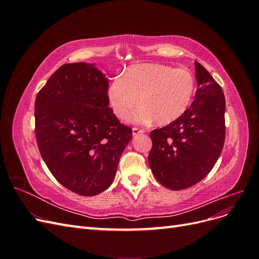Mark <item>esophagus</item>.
I'll list each match as a JSON object with an SVG mask.
<instances>
[{
	"label": "esophagus",
	"instance_id": "34e87169",
	"mask_svg": "<svg viewBox=\"0 0 259 259\" xmlns=\"http://www.w3.org/2000/svg\"><path fill=\"white\" fill-rule=\"evenodd\" d=\"M143 133H145L144 130H140V128H137V127L133 128V135H134V136L139 135V134H143Z\"/></svg>",
	"mask_w": 259,
	"mask_h": 259
}]
</instances>
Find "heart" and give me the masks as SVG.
I'll return each instance as SVG.
<instances>
[{
	"instance_id": "obj_1",
	"label": "heart",
	"mask_w": 259,
	"mask_h": 259,
	"mask_svg": "<svg viewBox=\"0 0 259 259\" xmlns=\"http://www.w3.org/2000/svg\"><path fill=\"white\" fill-rule=\"evenodd\" d=\"M195 79L186 68L161 64L128 67L122 77H115L107 91L108 100L117 119L149 123L155 120L167 125L178 120L190 107L195 94Z\"/></svg>"
}]
</instances>
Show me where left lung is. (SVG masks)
Here are the masks:
<instances>
[{"label":"left lung","instance_id":"obj_1","mask_svg":"<svg viewBox=\"0 0 259 259\" xmlns=\"http://www.w3.org/2000/svg\"><path fill=\"white\" fill-rule=\"evenodd\" d=\"M195 65L198 90L190 108L173 123L150 133L148 162L158 182L170 190L189 188L214 167L225 143L226 101L207 70Z\"/></svg>","mask_w":259,"mask_h":259}]
</instances>
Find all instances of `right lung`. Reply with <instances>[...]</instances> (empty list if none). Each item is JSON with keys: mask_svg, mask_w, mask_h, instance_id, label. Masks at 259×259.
<instances>
[{"mask_svg": "<svg viewBox=\"0 0 259 259\" xmlns=\"http://www.w3.org/2000/svg\"><path fill=\"white\" fill-rule=\"evenodd\" d=\"M108 88L95 65L66 64L35 98V136L45 164L62 186L85 197L110 187L132 139V130L109 108Z\"/></svg>", "mask_w": 259, "mask_h": 259, "instance_id": "obj_1", "label": "right lung"}]
</instances>
